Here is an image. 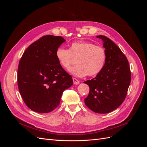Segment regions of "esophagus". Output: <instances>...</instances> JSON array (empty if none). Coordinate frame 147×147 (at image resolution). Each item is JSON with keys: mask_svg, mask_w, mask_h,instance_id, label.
<instances>
[{"mask_svg": "<svg viewBox=\"0 0 147 147\" xmlns=\"http://www.w3.org/2000/svg\"><path fill=\"white\" fill-rule=\"evenodd\" d=\"M72 79H73V82H74V83L75 84H79V83H80V82L78 80H77V78H73Z\"/></svg>", "mask_w": 147, "mask_h": 147, "instance_id": "obj_1", "label": "esophagus"}]
</instances>
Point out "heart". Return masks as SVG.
Returning a JSON list of instances; mask_svg holds the SVG:
<instances>
[{
    "label": "heart",
    "mask_w": 147,
    "mask_h": 147,
    "mask_svg": "<svg viewBox=\"0 0 147 147\" xmlns=\"http://www.w3.org/2000/svg\"><path fill=\"white\" fill-rule=\"evenodd\" d=\"M56 57L61 66L66 69L76 59L77 65L69 69V72L75 76L82 77L88 75L93 77L103 69L107 54L103 47L92 42L79 41L71 43L69 49L57 48Z\"/></svg>",
    "instance_id": "1"
}]
</instances>
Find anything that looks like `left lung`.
<instances>
[{
    "label": "left lung",
    "mask_w": 147,
    "mask_h": 147,
    "mask_svg": "<svg viewBox=\"0 0 147 147\" xmlns=\"http://www.w3.org/2000/svg\"><path fill=\"white\" fill-rule=\"evenodd\" d=\"M97 37L104 42L107 59L101 72L84 82L90 87L84 103L93 112L107 113L117 109L125 99L131 73L126 56L116 44L104 35Z\"/></svg>",
    "instance_id": "1"
}]
</instances>
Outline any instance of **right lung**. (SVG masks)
Instances as JSON below:
<instances>
[{"instance_id": "right-lung-1", "label": "right lung", "mask_w": 147, "mask_h": 147, "mask_svg": "<svg viewBox=\"0 0 147 147\" xmlns=\"http://www.w3.org/2000/svg\"><path fill=\"white\" fill-rule=\"evenodd\" d=\"M65 40L48 35L31 44L24 52L18 69V86L23 101L35 112L47 113L60 104L64 91L73 84L62 67L56 51Z\"/></svg>"}]
</instances>
